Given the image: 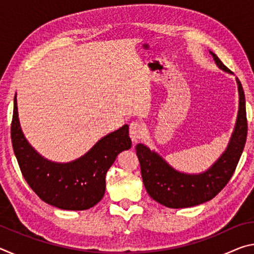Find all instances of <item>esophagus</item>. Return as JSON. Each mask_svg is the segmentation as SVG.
<instances>
[{"label":"esophagus","instance_id":"1","mask_svg":"<svg viewBox=\"0 0 254 254\" xmlns=\"http://www.w3.org/2000/svg\"><path fill=\"white\" fill-rule=\"evenodd\" d=\"M143 133H144L143 124H141L139 122H132L130 124V136L133 142L139 141L141 137H142Z\"/></svg>","mask_w":254,"mask_h":254}]
</instances>
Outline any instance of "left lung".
I'll return each mask as SVG.
<instances>
[{"label":"left lung","instance_id":"1","mask_svg":"<svg viewBox=\"0 0 254 254\" xmlns=\"http://www.w3.org/2000/svg\"><path fill=\"white\" fill-rule=\"evenodd\" d=\"M208 51L222 71L232 74L213 51ZM235 79L239 92L235 126L224 152L209 168L197 174L184 173L145 144H136L144 187L157 203L169 208L192 207L214 198L229 183L243 152L248 134L246 96L240 80Z\"/></svg>","mask_w":254,"mask_h":254}]
</instances>
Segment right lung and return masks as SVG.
Listing matches in <instances>:
<instances>
[{
  "mask_svg": "<svg viewBox=\"0 0 254 254\" xmlns=\"http://www.w3.org/2000/svg\"><path fill=\"white\" fill-rule=\"evenodd\" d=\"M11 137L21 173L32 190L55 207L84 210L95 206L105 194V176L120 152L131 148L128 126L101 137L83 156L69 162L51 161L37 151L21 127L16 94Z\"/></svg>",
  "mask_w": 254,
  "mask_h": 254,
  "instance_id": "1",
  "label": "right lung"
}]
</instances>
